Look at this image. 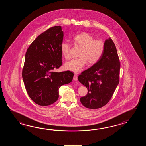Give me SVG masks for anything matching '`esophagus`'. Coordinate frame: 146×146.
<instances>
[{
  "label": "esophagus",
  "mask_w": 146,
  "mask_h": 146,
  "mask_svg": "<svg viewBox=\"0 0 146 146\" xmlns=\"http://www.w3.org/2000/svg\"><path fill=\"white\" fill-rule=\"evenodd\" d=\"M73 80L74 81H77L78 80L77 76L76 74H74V78H73Z\"/></svg>",
  "instance_id": "34e87169"
}]
</instances>
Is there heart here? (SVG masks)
Returning <instances> with one entry per match:
<instances>
[{"mask_svg":"<svg viewBox=\"0 0 146 146\" xmlns=\"http://www.w3.org/2000/svg\"><path fill=\"white\" fill-rule=\"evenodd\" d=\"M75 45L80 47L79 58L72 59L66 62L64 68L75 73H78L84 69L88 62L90 65L96 64L99 60L104 50V44L101 40H94V37L86 32H82L75 35L73 38ZM70 45L64 41L60 45V50L62 56L66 59L70 57Z\"/></svg>","mask_w":146,"mask_h":146,"instance_id":"heart-1","label":"heart"}]
</instances>
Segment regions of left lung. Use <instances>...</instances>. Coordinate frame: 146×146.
<instances>
[{
  "label": "left lung",
  "mask_w": 146,
  "mask_h": 146,
  "mask_svg": "<svg viewBox=\"0 0 146 146\" xmlns=\"http://www.w3.org/2000/svg\"><path fill=\"white\" fill-rule=\"evenodd\" d=\"M104 44V50L99 60L78 78L88 91L80 98L82 104L88 109H99L106 105L119 81L121 64L115 44L110 37Z\"/></svg>",
  "instance_id": "1"
}]
</instances>
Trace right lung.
<instances>
[{"mask_svg": "<svg viewBox=\"0 0 146 146\" xmlns=\"http://www.w3.org/2000/svg\"><path fill=\"white\" fill-rule=\"evenodd\" d=\"M61 26L48 29L31 43L25 54L22 78L29 96L38 105H50L58 99L59 88L72 82L70 71L55 72L62 65Z\"/></svg>", "mask_w": 146, "mask_h": 146, "instance_id": "obj_1", "label": "right lung"}]
</instances>
